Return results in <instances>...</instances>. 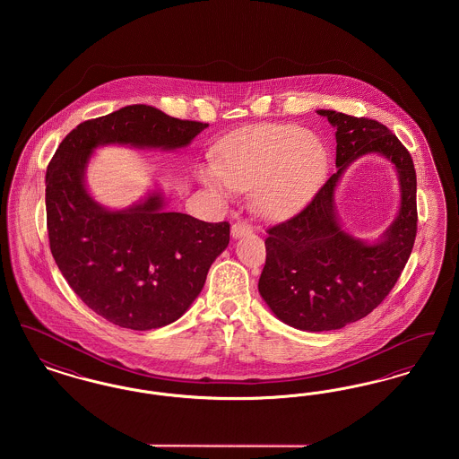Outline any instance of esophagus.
I'll return each mask as SVG.
<instances>
[{
    "label": "esophagus",
    "instance_id": "esophagus-1",
    "mask_svg": "<svg viewBox=\"0 0 459 459\" xmlns=\"http://www.w3.org/2000/svg\"><path fill=\"white\" fill-rule=\"evenodd\" d=\"M251 230H253V227H251L247 221H236V223L232 225V229H230V236H232L234 239H239L242 236H247Z\"/></svg>",
    "mask_w": 459,
    "mask_h": 459
}]
</instances>
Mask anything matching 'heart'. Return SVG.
Wrapping results in <instances>:
<instances>
[{
    "mask_svg": "<svg viewBox=\"0 0 459 459\" xmlns=\"http://www.w3.org/2000/svg\"><path fill=\"white\" fill-rule=\"evenodd\" d=\"M217 170L199 177L212 187L247 191L255 185V206L268 219L294 213L320 184L327 152L311 131L273 124L227 139L217 152Z\"/></svg>",
    "mask_w": 459,
    "mask_h": 459,
    "instance_id": "obj_1",
    "label": "heart"
}]
</instances>
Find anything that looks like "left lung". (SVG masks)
Returning <instances> with one entry per match:
<instances>
[{"mask_svg": "<svg viewBox=\"0 0 459 459\" xmlns=\"http://www.w3.org/2000/svg\"><path fill=\"white\" fill-rule=\"evenodd\" d=\"M335 127V167L305 208L268 229L258 290L272 313L290 327L325 332L358 322L391 292L416 238V172L411 154L377 120L318 109ZM378 153L398 172L402 203L388 230L367 243L340 223L334 189L352 160Z\"/></svg>", "mask_w": 459, "mask_h": 459, "instance_id": "8db88e82", "label": "left lung"}]
</instances>
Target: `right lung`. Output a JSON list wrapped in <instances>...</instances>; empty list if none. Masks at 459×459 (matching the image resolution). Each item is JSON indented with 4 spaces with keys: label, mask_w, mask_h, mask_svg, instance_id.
<instances>
[{
    "label": "right lung",
    "mask_w": 459,
    "mask_h": 459,
    "mask_svg": "<svg viewBox=\"0 0 459 459\" xmlns=\"http://www.w3.org/2000/svg\"><path fill=\"white\" fill-rule=\"evenodd\" d=\"M206 127L131 105L79 124L48 165L51 255L74 292L118 327L152 330L178 320L229 246L230 225L167 212L160 189L127 208L109 210L88 191L91 156L109 144L174 152Z\"/></svg>",
    "instance_id": "right-lung-1"
}]
</instances>
